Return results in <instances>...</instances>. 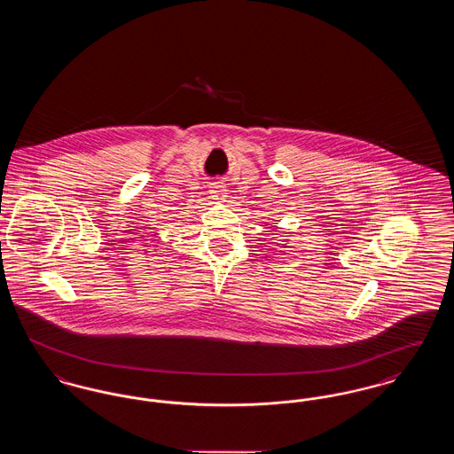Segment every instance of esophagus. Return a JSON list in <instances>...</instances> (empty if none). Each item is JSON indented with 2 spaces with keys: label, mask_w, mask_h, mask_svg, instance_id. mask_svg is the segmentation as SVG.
Here are the masks:
<instances>
[{
  "label": "esophagus",
  "mask_w": 454,
  "mask_h": 454,
  "mask_svg": "<svg viewBox=\"0 0 454 454\" xmlns=\"http://www.w3.org/2000/svg\"><path fill=\"white\" fill-rule=\"evenodd\" d=\"M209 192L213 195V199L219 200V202H223V200L226 199V189H224V185L219 184V182L211 184V191H209Z\"/></svg>",
  "instance_id": "obj_1"
}]
</instances>
